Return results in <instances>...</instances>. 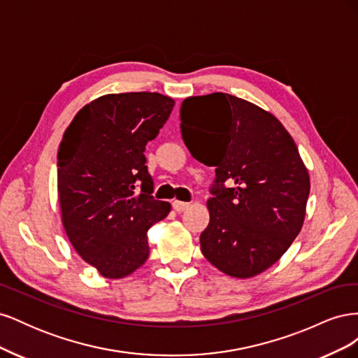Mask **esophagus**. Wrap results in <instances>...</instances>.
Instances as JSON below:
<instances>
[{
  "label": "esophagus",
  "instance_id": "1",
  "mask_svg": "<svg viewBox=\"0 0 358 358\" xmlns=\"http://www.w3.org/2000/svg\"><path fill=\"white\" fill-rule=\"evenodd\" d=\"M173 204V209H175L176 212H185V210H188L189 209V203H185V201H179V200H175L171 203Z\"/></svg>",
  "mask_w": 358,
  "mask_h": 358
}]
</instances>
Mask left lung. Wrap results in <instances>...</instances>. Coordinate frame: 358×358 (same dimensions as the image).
I'll use <instances>...</instances> for the list:
<instances>
[{"mask_svg":"<svg viewBox=\"0 0 358 358\" xmlns=\"http://www.w3.org/2000/svg\"><path fill=\"white\" fill-rule=\"evenodd\" d=\"M180 131L191 155L216 167L203 255L233 278L264 272L305 221L310 180L294 140L272 113L224 92L183 100Z\"/></svg>","mask_w":358,"mask_h":358,"instance_id":"8db88e82","label":"left lung"}]
</instances>
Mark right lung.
Here are the masks:
<instances>
[{"mask_svg": "<svg viewBox=\"0 0 358 358\" xmlns=\"http://www.w3.org/2000/svg\"><path fill=\"white\" fill-rule=\"evenodd\" d=\"M173 106L158 92L107 94L80 109L62 136V225L76 252L104 278H125L146 262L148 230L171 209L152 196L143 152Z\"/></svg>", "mask_w": 358, "mask_h": 358, "instance_id": "obj_1", "label": "right lung"}]
</instances>
